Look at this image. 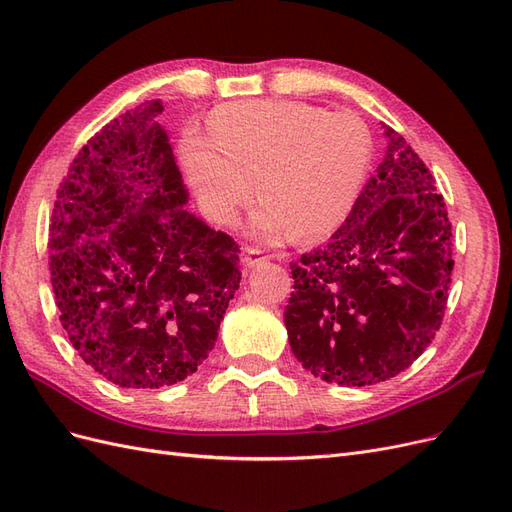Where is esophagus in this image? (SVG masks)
Here are the masks:
<instances>
[{
    "label": "esophagus",
    "instance_id": "1",
    "mask_svg": "<svg viewBox=\"0 0 512 512\" xmlns=\"http://www.w3.org/2000/svg\"><path fill=\"white\" fill-rule=\"evenodd\" d=\"M269 260V256L260 250V247H254V245H247L243 250V265L250 269V267H256L260 265V262Z\"/></svg>",
    "mask_w": 512,
    "mask_h": 512
}]
</instances>
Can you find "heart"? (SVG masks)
<instances>
[{
  "mask_svg": "<svg viewBox=\"0 0 512 512\" xmlns=\"http://www.w3.org/2000/svg\"><path fill=\"white\" fill-rule=\"evenodd\" d=\"M181 158L200 205L230 224L256 194L265 205L256 228L318 237L352 211L371 160V136L361 119L327 108L256 100L220 108L209 138L185 134Z\"/></svg>",
  "mask_w": 512,
  "mask_h": 512,
  "instance_id": "heart-1",
  "label": "heart"
}]
</instances>
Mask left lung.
Returning <instances> with one entry per match:
<instances>
[{"label":"left lung","instance_id":"1","mask_svg":"<svg viewBox=\"0 0 512 512\" xmlns=\"http://www.w3.org/2000/svg\"><path fill=\"white\" fill-rule=\"evenodd\" d=\"M384 134L386 156L346 222L290 265V348L342 386L408 369L436 337L451 286L453 232L436 179L404 136Z\"/></svg>","mask_w":512,"mask_h":512}]
</instances>
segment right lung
Returning <instances> with one entry per match:
<instances>
[{
    "label": "right lung",
    "instance_id": "obj_1",
    "mask_svg": "<svg viewBox=\"0 0 512 512\" xmlns=\"http://www.w3.org/2000/svg\"><path fill=\"white\" fill-rule=\"evenodd\" d=\"M160 100L96 132L59 183L49 269L81 359L123 389H160L207 359L241 282L239 245L185 211Z\"/></svg>",
    "mask_w": 512,
    "mask_h": 512
}]
</instances>
